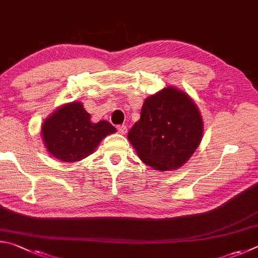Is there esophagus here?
Wrapping results in <instances>:
<instances>
[{
    "label": "esophagus",
    "instance_id": "obj_1",
    "mask_svg": "<svg viewBox=\"0 0 258 258\" xmlns=\"http://www.w3.org/2000/svg\"><path fill=\"white\" fill-rule=\"evenodd\" d=\"M117 132H119L121 135H125L126 132H128V129H126V125H124V124L119 125V126H117Z\"/></svg>",
    "mask_w": 258,
    "mask_h": 258
}]
</instances>
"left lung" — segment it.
Here are the masks:
<instances>
[{"label": "left lung", "mask_w": 258, "mask_h": 258, "mask_svg": "<svg viewBox=\"0 0 258 258\" xmlns=\"http://www.w3.org/2000/svg\"><path fill=\"white\" fill-rule=\"evenodd\" d=\"M204 124L188 94L172 86L147 97L128 133L144 163L157 171L181 168L200 146Z\"/></svg>", "instance_id": "1"}]
</instances>
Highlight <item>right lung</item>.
Wrapping results in <instances>:
<instances>
[{
  "label": "right lung",
  "instance_id": "add662e5",
  "mask_svg": "<svg viewBox=\"0 0 258 258\" xmlns=\"http://www.w3.org/2000/svg\"><path fill=\"white\" fill-rule=\"evenodd\" d=\"M115 132L107 121L93 123L90 114L79 102L60 106L42 124V138L47 152L68 163L93 154L102 139Z\"/></svg>",
  "mask_w": 258,
  "mask_h": 258
}]
</instances>
